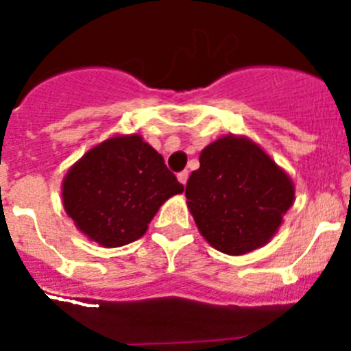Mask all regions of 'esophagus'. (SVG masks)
Wrapping results in <instances>:
<instances>
[{
    "instance_id": "1",
    "label": "esophagus",
    "mask_w": 351,
    "mask_h": 351,
    "mask_svg": "<svg viewBox=\"0 0 351 351\" xmlns=\"http://www.w3.org/2000/svg\"><path fill=\"white\" fill-rule=\"evenodd\" d=\"M188 176H190V173H188V170H182V172L178 173V179L182 186H184L186 181H188Z\"/></svg>"
}]
</instances>
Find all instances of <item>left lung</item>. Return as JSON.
I'll return each instance as SVG.
<instances>
[{
	"label": "left lung",
	"instance_id": "8db88e82",
	"mask_svg": "<svg viewBox=\"0 0 351 351\" xmlns=\"http://www.w3.org/2000/svg\"><path fill=\"white\" fill-rule=\"evenodd\" d=\"M295 198L290 176L256 142L225 135L200 153L186 204L207 243L226 255L265 246Z\"/></svg>",
	"mask_w": 351,
	"mask_h": 351
}]
</instances>
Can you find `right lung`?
Returning a JSON list of instances; mask_svg holds the SVG:
<instances>
[{"label":"right lung","mask_w":351,"mask_h":351,"mask_svg":"<svg viewBox=\"0 0 351 351\" xmlns=\"http://www.w3.org/2000/svg\"><path fill=\"white\" fill-rule=\"evenodd\" d=\"M184 186L141 135H114L70 167L61 186L66 214L104 247L141 239L163 204Z\"/></svg>","instance_id":"right-lung-1"}]
</instances>
